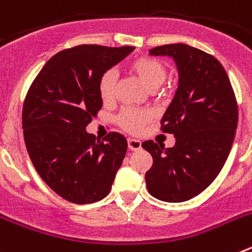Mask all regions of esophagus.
Instances as JSON below:
<instances>
[{
  "label": "esophagus",
  "instance_id": "obj_1",
  "mask_svg": "<svg viewBox=\"0 0 252 252\" xmlns=\"http://www.w3.org/2000/svg\"><path fill=\"white\" fill-rule=\"evenodd\" d=\"M127 145H128V149H130V150L137 151L141 149V141H140V140H136V139H128Z\"/></svg>",
  "mask_w": 252,
  "mask_h": 252
}]
</instances>
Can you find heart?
<instances>
[{"instance_id":"b5f03b06","label":"heart","mask_w":252,"mask_h":252,"mask_svg":"<svg viewBox=\"0 0 252 252\" xmlns=\"http://www.w3.org/2000/svg\"><path fill=\"white\" fill-rule=\"evenodd\" d=\"M130 70L139 78L141 83L149 90H155L165 81L166 69L161 62L150 57H140L130 64ZM116 73L113 70H106L99 77L98 94L104 103H110L115 98ZM153 117L149 110L137 108H124L117 116V124L125 131L130 133L141 132L144 126Z\"/></svg>"}]
</instances>
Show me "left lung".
Masks as SVG:
<instances>
[{
	"instance_id": "left-lung-1",
	"label": "left lung",
	"mask_w": 252,
	"mask_h": 252,
	"mask_svg": "<svg viewBox=\"0 0 252 252\" xmlns=\"http://www.w3.org/2000/svg\"><path fill=\"white\" fill-rule=\"evenodd\" d=\"M150 54L175 60L179 86L160 122L162 132L175 136V145L153 140L141 145L153 157L146 187L160 201L178 203L203 192L220 174L232 148L239 108L226 70L211 54L186 44L157 46Z\"/></svg>"
}]
</instances>
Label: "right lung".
Returning <instances> with one entry per match:
<instances>
[{"instance_id":"obj_1","label":"right lung","mask_w":252,"mask_h":252,"mask_svg":"<svg viewBox=\"0 0 252 252\" xmlns=\"http://www.w3.org/2000/svg\"><path fill=\"white\" fill-rule=\"evenodd\" d=\"M133 49L78 45L59 51L26 93L22 128L29 157L65 201L88 204L110 193L127 141L119 132L101 140L86 127L102 108L99 77Z\"/></svg>"}]
</instances>
